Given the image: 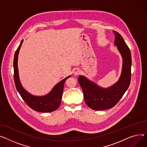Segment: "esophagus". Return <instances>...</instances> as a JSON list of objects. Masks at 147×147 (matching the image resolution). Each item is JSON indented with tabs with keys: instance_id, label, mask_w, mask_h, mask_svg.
Wrapping results in <instances>:
<instances>
[{
	"instance_id": "1",
	"label": "esophagus",
	"mask_w": 147,
	"mask_h": 147,
	"mask_svg": "<svg viewBox=\"0 0 147 147\" xmlns=\"http://www.w3.org/2000/svg\"><path fill=\"white\" fill-rule=\"evenodd\" d=\"M74 75H80V73H81V71H80V69H78V68H76V69H74Z\"/></svg>"
}]
</instances>
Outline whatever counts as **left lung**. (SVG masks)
<instances>
[{"instance_id":"1","label":"left lung","mask_w":147,"mask_h":147,"mask_svg":"<svg viewBox=\"0 0 147 147\" xmlns=\"http://www.w3.org/2000/svg\"><path fill=\"white\" fill-rule=\"evenodd\" d=\"M113 31L115 35V45L117 46L123 60L122 73L119 80L111 87L104 88L84 76L80 75L78 77V82L83 91L86 104L94 110H103L114 107L122 98L131 82V51L122 36L117 32Z\"/></svg>"}]
</instances>
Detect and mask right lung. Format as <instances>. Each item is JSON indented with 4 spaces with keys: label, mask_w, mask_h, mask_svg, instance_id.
I'll list each match as a JSON object with an SVG mask.
<instances>
[{
    "label": "right lung",
    "mask_w": 147,
    "mask_h": 147,
    "mask_svg": "<svg viewBox=\"0 0 147 147\" xmlns=\"http://www.w3.org/2000/svg\"><path fill=\"white\" fill-rule=\"evenodd\" d=\"M23 41V40L21 41L14 55V81L16 88L20 93L24 101L32 110L40 112H43V113H49V112L57 110L60 106L62 97L64 84L68 78L71 77V75L67 76L65 79L56 84L52 90L46 96H33L27 91H26L20 82L18 68V54Z\"/></svg>",
    "instance_id": "1"
}]
</instances>
